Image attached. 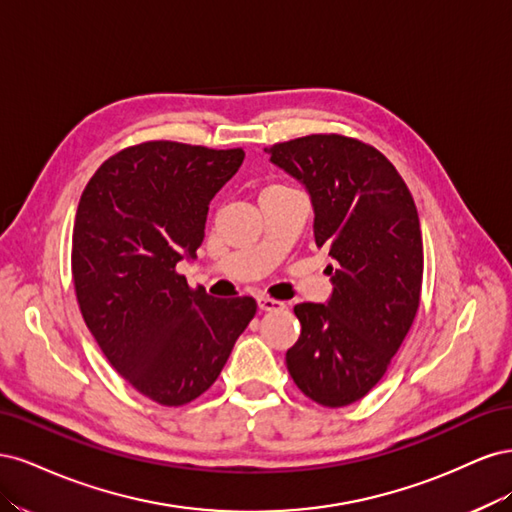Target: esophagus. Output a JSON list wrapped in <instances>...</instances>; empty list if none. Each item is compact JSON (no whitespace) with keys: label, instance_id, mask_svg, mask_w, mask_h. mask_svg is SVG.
I'll list each match as a JSON object with an SVG mask.
<instances>
[{"label":"esophagus","instance_id":"obj_1","mask_svg":"<svg viewBox=\"0 0 512 512\" xmlns=\"http://www.w3.org/2000/svg\"><path fill=\"white\" fill-rule=\"evenodd\" d=\"M258 307L262 309V312H277V309L284 307V303L277 299H271V297H258Z\"/></svg>","mask_w":512,"mask_h":512}]
</instances>
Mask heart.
<instances>
[{"label":"heart","mask_w":512,"mask_h":512,"mask_svg":"<svg viewBox=\"0 0 512 512\" xmlns=\"http://www.w3.org/2000/svg\"><path fill=\"white\" fill-rule=\"evenodd\" d=\"M280 190H290V188H286V185H269V188L262 190V194H269V192H280ZM262 194H260V196H262Z\"/></svg>","instance_id":"b5f03b06"}]
</instances>
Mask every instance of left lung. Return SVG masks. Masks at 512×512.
I'll return each mask as SVG.
<instances>
[{
  "label": "left lung",
  "mask_w": 512,
  "mask_h": 512,
  "mask_svg": "<svg viewBox=\"0 0 512 512\" xmlns=\"http://www.w3.org/2000/svg\"><path fill=\"white\" fill-rule=\"evenodd\" d=\"M312 198L314 237L335 260L329 303H299L286 365L320 406L342 408L382 380L404 342L423 284V235L397 168L367 143L309 134L265 149Z\"/></svg>",
  "instance_id": "1"
}]
</instances>
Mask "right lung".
<instances>
[{
    "mask_svg": "<svg viewBox=\"0 0 512 512\" xmlns=\"http://www.w3.org/2000/svg\"><path fill=\"white\" fill-rule=\"evenodd\" d=\"M243 149L149 141L108 158L83 190L72 232V280L83 320L121 378L160 406H183L218 380L256 314L252 297L190 288L211 198Z\"/></svg>",
    "mask_w": 512,
    "mask_h": 512,
    "instance_id": "1",
    "label": "right lung"
}]
</instances>
